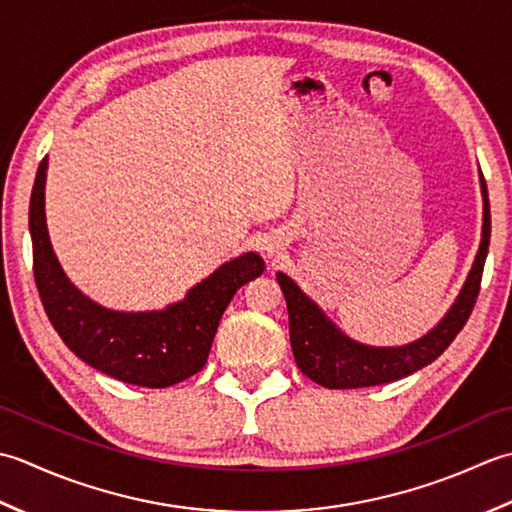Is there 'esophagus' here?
I'll return each instance as SVG.
<instances>
[{"label": "esophagus", "mask_w": 512, "mask_h": 512, "mask_svg": "<svg viewBox=\"0 0 512 512\" xmlns=\"http://www.w3.org/2000/svg\"><path fill=\"white\" fill-rule=\"evenodd\" d=\"M263 249L267 252V256H271V254H276V252H278V245H276L274 241H265Z\"/></svg>", "instance_id": "esophagus-1"}]
</instances>
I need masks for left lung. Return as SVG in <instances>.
Wrapping results in <instances>:
<instances>
[{
	"mask_svg": "<svg viewBox=\"0 0 512 512\" xmlns=\"http://www.w3.org/2000/svg\"><path fill=\"white\" fill-rule=\"evenodd\" d=\"M479 183H482L484 196V225L482 243H479L471 274L448 314L420 340L404 344V347H367V344L351 340L333 325L314 300L302 294L294 280L285 274H276L287 300L291 351H294L298 369L307 378L327 389L375 387V384L406 378L442 356L471 316L479 283H482L490 243V205L482 172H479Z\"/></svg>",
	"mask_w": 512,
	"mask_h": 512,
	"instance_id": "8db88e82",
	"label": "left lung"
}]
</instances>
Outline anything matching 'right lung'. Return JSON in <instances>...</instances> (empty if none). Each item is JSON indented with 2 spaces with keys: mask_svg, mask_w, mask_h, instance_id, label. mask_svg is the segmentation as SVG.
Listing matches in <instances>:
<instances>
[{
  "mask_svg": "<svg viewBox=\"0 0 512 512\" xmlns=\"http://www.w3.org/2000/svg\"><path fill=\"white\" fill-rule=\"evenodd\" d=\"M46 170L48 156L37 168L28 227L37 291L59 338L90 367L137 387H172L201 371L229 300L263 274V258L247 252L229 260L187 291L183 300L161 311L101 307L70 283L52 252L44 212Z\"/></svg>",
  "mask_w": 512,
  "mask_h": 512,
  "instance_id": "add662e5",
  "label": "right lung"
}]
</instances>
